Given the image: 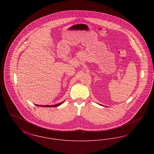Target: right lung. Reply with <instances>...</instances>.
I'll return each instance as SVG.
<instances>
[{"instance_id": "obj_1", "label": "right lung", "mask_w": 154, "mask_h": 154, "mask_svg": "<svg viewBox=\"0 0 154 154\" xmlns=\"http://www.w3.org/2000/svg\"><path fill=\"white\" fill-rule=\"evenodd\" d=\"M64 102V101H63L62 102L59 103L58 104H55V105H50V106H48V105H38V104H35L37 106H41V107H58L59 106H60L61 104H62Z\"/></svg>"}]
</instances>
